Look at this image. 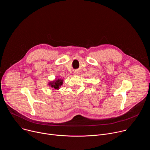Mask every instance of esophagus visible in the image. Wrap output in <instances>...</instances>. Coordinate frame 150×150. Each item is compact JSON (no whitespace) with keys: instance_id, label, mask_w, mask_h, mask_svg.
Wrapping results in <instances>:
<instances>
[{"instance_id":"esophagus-1","label":"esophagus","mask_w":150,"mask_h":150,"mask_svg":"<svg viewBox=\"0 0 150 150\" xmlns=\"http://www.w3.org/2000/svg\"><path fill=\"white\" fill-rule=\"evenodd\" d=\"M78 74H79V73H78V72H77V71H76V72H74V75H77Z\"/></svg>"}]
</instances>
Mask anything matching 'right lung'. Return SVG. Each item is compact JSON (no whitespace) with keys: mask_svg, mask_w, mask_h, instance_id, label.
<instances>
[{"mask_svg":"<svg viewBox=\"0 0 150 150\" xmlns=\"http://www.w3.org/2000/svg\"><path fill=\"white\" fill-rule=\"evenodd\" d=\"M63 79H59V78H56L54 80L50 81L48 83V85L54 89L59 90L60 87L63 85Z\"/></svg>","mask_w":150,"mask_h":150,"instance_id":"obj_1","label":"right lung"}]
</instances>
